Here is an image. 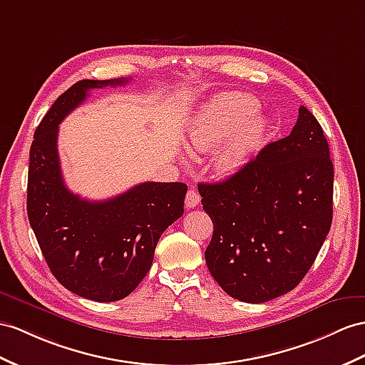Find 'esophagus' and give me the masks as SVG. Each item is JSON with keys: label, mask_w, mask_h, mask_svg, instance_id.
<instances>
[{"label": "esophagus", "mask_w": 365, "mask_h": 365, "mask_svg": "<svg viewBox=\"0 0 365 365\" xmlns=\"http://www.w3.org/2000/svg\"><path fill=\"white\" fill-rule=\"evenodd\" d=\"M199 203H200V194L195 191L194 188H191L188 192H186V197H185L186 208H188V210L195 208Z\"/></svg>", "instance_id": "obj_1"}]
</instances>
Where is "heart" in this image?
<instances>
[{"label":"heart","mask_w":365,"mask_h":365,"mask_svg":"<svg viewBox=\"0 0 365 365\" xmlns=\"http://www.w3.org/2000/svg\"><path fill=\"white\" fill-rule=\"evenodd\" d=\"M257 109V100L248 93L230 92L212 98L188 130V148L192 153H210L225 139L212 165L222 175L237 173L265 135L267 118Z\"/></svg>","instance_id":"heart-1"}]
</instances>
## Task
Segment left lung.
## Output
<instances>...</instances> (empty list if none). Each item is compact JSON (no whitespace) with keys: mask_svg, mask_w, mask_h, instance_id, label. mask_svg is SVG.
I'll list each match as a JSON object with an SVG mask.
<instances>
[{"mask_svg":"<svg viewBox=\"0 0 365 365\" xmlns=\"http://www.w3.org/2000/svg\"><path fill=\"white\" fill-rule=\"evenodd\" d=\"M214 232L211 276L242 302L282 296L312 268L333 219V163L319 121L305 106L289 135L219 183H199Z\"/></svg>","mask_w":365,"mask_h":365,"instance_id":"1","label":"left lung"}]
</instances>
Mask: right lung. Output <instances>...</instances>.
Returning <instances> with one entry per match:
<instances>
[{
	"label": "right lung",
	"instance_id": "right-lung-1",
	"mask_svg": "<svg viewBox=\"0 0 365 365\" xmlns=\"http://www.w3.org/2000/svg\"><path fill=\"white\" fill-rule=\"evenodd\" d=\"M128 81H77L55 100L31 146L27 217L46 264L64 288L96 302L120 301L142 282L158 239L183 214L188 191L182 182H145L112 199L91 202L64 185L58 125L91 89Z\"/></svg>",
	"mask_w": 365,
	"mask_h": 365
}]
</instances>
